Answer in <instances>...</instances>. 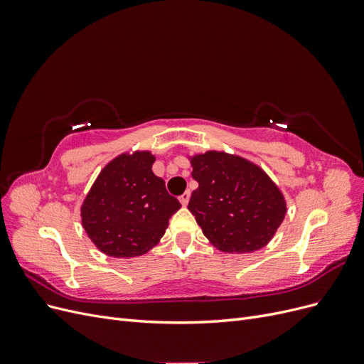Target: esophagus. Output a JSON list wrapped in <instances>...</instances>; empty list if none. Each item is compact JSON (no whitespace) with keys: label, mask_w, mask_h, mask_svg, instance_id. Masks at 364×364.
<instances>
[{"label":"esophagus","mask_w":364,"mask_h":364,"mask_svg":"<svg viewBox=\"0 0 364 364\" xmlns=\"http://www.w3.org/2000/svg\"><path fill=\"white\" fill-rule=\"evenodd\" d=\"M190 191H185L181 197H179V200H181V203L183 205V206H186V205H188V202H190Z\"/></svg>","instance_id":"obj_1"}]
</instances>
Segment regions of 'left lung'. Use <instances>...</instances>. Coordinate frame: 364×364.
Wrapping results in <instances>:
<instances>
[{
  "label": "left lung",
  "mask_w": 364,
  "mask_h": 364,
  "mask_svg": "<svg viewBox=\"0 0 364 364\" xmlns=\"http://www.w3.org/2000/svg\"><path fill=\"white\" fill-rule=\"evenodd\" d=\"M199 186L190 213L209 243L225 253L262 249L287 214V202L259 165L223 150L188 156Z\"/></svg>",
  "instance_id": "1"
}]
</instances>
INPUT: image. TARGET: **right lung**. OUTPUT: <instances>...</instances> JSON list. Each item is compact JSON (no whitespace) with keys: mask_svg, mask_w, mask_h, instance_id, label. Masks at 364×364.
Returning a JSON list of instances; mask_svg holds the SVG:
<instances>
[{"mask_svg":"<svg viewBox=\"0 0 364 364\" xmlns=\"http://www.w3.org/2000/svg\"><path fill=\"white\" fill-rule=\"evenodd\" d=\"M150 150L124 151L97 176L80 206L82 226L107 257L135 258L155 247L181 208L153 173Z\"/></svg>","mask_w":364,"mask_h":364,"instance_id":"add662e5","label":"right lung"}]
</instances>
